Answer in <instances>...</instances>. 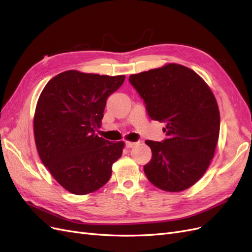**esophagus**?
<instances>
[{
    "instance_id": "34e87169",
    "label": "esophagus",
    "mask_w": 252,
    "mask_h": 252,
    "mask_svg": "<svg viewBox=\"0 0 252 252\" xmlns=\"http://www.w3.org/2000/svg\"><path fill=\"white\" fill-rule=\"evenodd\" d=\"M135 144H136V143H133V142H126V143H125V146H126L127 148H132L133 146H135Z\"/></svg>"
}]
</instances>
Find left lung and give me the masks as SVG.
<instances>
[{
    "mask_svg": "<svg viewBox=\"0 0 252 252\" xmlns=\"http://www.w3.org/2000/svg\"><path fill=\"white\" fill-rule=\"evenodd\" d=\"M129 82L150 119L166 124L164 141H145L152 152L144 166L147 179L169 192L191 187L207 170L219 140L220 111L212 91L179 64L131 74Z\"/></svg>",
    "mask_w": 252,
    "mask_h": 252,
    "instance_id": "8db88e82",
    "label": "left lung"
}]
</instances>
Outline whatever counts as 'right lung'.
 Returning <instances> with one entry per match:
<instances>
[{
	"instance_id": "right-lung-1",
	"label": "right lung",
	"mask_w": 252,
	"mask_h": 252,
	"mask_svg": "<svg viewBox=\"0 0 252 252\" xmlns=\"http://www.w3.org/2000/svg\"><path fill=\"white\" fill-rule=\"evenodd\" d=\"M124 80L68 70L52 78L39 97L33 119L37 152L52 177L73 194L104 186L122 156L124 142H109L94 131L108 96Z\"/></svg>"
}]
</instances>
